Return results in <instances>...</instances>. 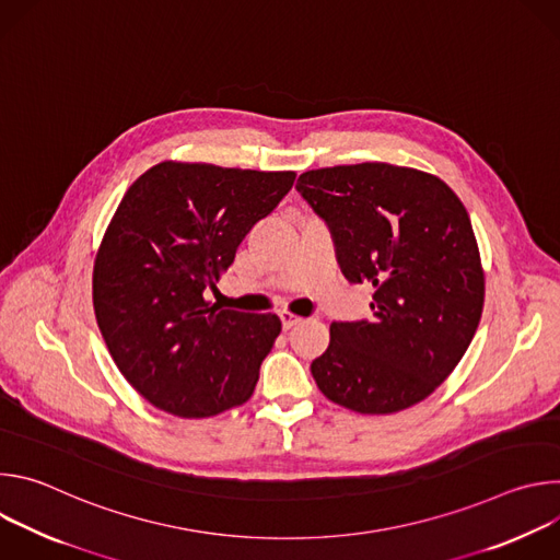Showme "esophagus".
<instances>
[{
    "label": "esophagus",
    "instance_id": "1",
    "mask_svg": "<svg viewBox=\"0 0 560 560\" xmlns=\"http://www.w3.org/2000/svg\"><path fill=\"white\" fill-rule=\"evenodd\" d=\"M279 318H281V324H283V330H290V328H294L296 324H301V322H303V316L292 314V312H288V310L279 312Z\"/></svg>",
    "mask_w": 560,
    "mask_h": 560
}]
</instances>
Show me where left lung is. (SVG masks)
Returning a JSON list of instances; mask_svg holds the SVG:
<instances>
[{
  "mask_svg": "<svg viewBox=\"0 0 560 560\" xmlns=\"http://www.w3.org/2000/svg\"><path fill=\"white\" fill-rule=\"evenodd\" d=\"M296 190L335 238L350 283L374 285L372 322L330 326L312 376L332 404L401 412L463 359L481 322L486 277L469 214L434 175L381 162L307 171Z\"/></svg>",
  "mask_w": 560,
  "mask_h": 560,
  "instance_id": "1",
  "label": "left lung"
}]
</instances>
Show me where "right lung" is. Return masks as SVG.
I'll return each mask as SVG.
<instances>
[{"label": "right lung", "instance_id": "right-lung-1", "mask_svg": "<svg viewBox=\"0 0 560 560\" xmlns=\"http://www.w3.org/2000/svg\"><path fill=\"white\" fill-rule=\"evenodd\" d=\"M294 173L162 162L124 195L93 270L97 326L126 381L182 419L246 404L281 332L277 314L206 301Z\"/></svg>", "mask_w": 560, "mask_h": 560}]
</instances>
